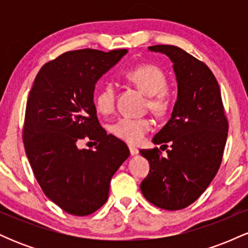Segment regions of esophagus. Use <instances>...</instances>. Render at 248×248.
Instances as JSON below:
<instances>
[{
    "instance_id": "esophagus-1",
    "label": "esophagus",
    "mask_w": 248,
    "mask_h": 248,
    "mask_svg": "<svg viewBox=\"0 0 248 248\" xmlns=\"http://www.w3.org/2000/svg\"><path fill=\"white\" fill-rule=\"evenodd\" d=\"M128 148H129V153H130V155H132V156L136 155V154H139V149H138V148L132 147V146H129Z\"/></svg>"
}]
</instances>
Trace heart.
<instances>
[{
  "instance_id": "b5f03b06",
  "label": "heart",
  "mask_w": 248,
  "mask_h": 248,
  "mask_svg": "<svg viewBox=\"0 0 248 248\" xmlns=\"http://www.w3.org/2000/svg\"><path fill=\"white\" fill-rule=\"evenodd\" d=\"M124 78L148 95L146 107L154 115L166 116L172 108V99L168 92V79L160 67L153 64H140L124 72ZM116 90L112 82H106L95 94V108L102 115H109L115 109ZM152 128L148 118H121L110 126L115 138L129 144H138Z\"/></svg>"
}]
</instances>
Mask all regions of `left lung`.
Instances as JSON below:
<instances>
[{
	"label": "left lung",
	"mask_w": 248,
	"mask_h": 248,
	"mask_svg": "<svg viewBox=\"0 0 248 248\" xmlns=\"http://www.w3.org/2000/svg\"><path fill=\"white\" fill-rule=\"evenodd\" d=\"M149 50L171 59L178 96L171 119L153 139L156 144L170 142L167 157L158 148L140 150L150 164L140 187L153 205L173 211L192 204L217 175L229 121L218 81L206 64L175 45Z\"/></svg>",
	"instance_id": "left-lung-1"
}]
</instances>
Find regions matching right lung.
<instances>
[{
	"label": "right lung",
	"mask_w": 248,
	"mask_h": 248,
	"mask_svg": "<svg viewBox=\"0 0 248 248\" xmlns=\"http://www.w3.org/2000/svg\"><path fill=\"white\" fill-rule=\"evenodd\" d=\"M126 53H62L43 65L29 93L23 126L28 160L43 192L70 215L100 209L110 179L129 156L126 143L99 124L93 101L95 82ZM84 138L95 142L94 150L78 149Z\"/></svg>",
	"instance_id": "obj_1"
}]
</instances>
